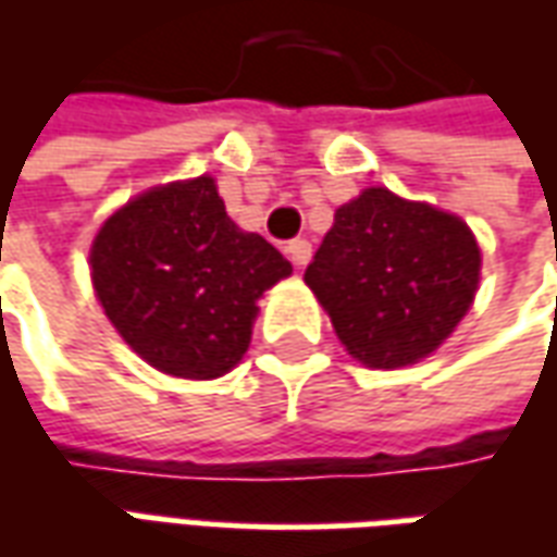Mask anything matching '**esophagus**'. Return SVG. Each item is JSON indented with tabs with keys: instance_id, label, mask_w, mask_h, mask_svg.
Instances as JSON below:
<instances>
[{
	"instance_id": "1",
	"label": "esophagus",
	"mask_w": 557,
	"mask_h": 557,
	"mask_svg": "<svg viewBox=\"0 0 557 557\" xmlns=\"http://www.w3.org/2000/svg\"><path fill=\"white\" fill-rule=\"evenodd\" d=\"M286 253H289L292 265L304 268L310 262V256H313V244L307 242V238H295V242L286 244Z\"/></svg>"
}]
</instances>
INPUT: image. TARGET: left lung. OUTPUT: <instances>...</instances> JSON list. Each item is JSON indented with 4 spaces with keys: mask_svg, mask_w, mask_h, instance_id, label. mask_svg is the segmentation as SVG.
Masks as SVG:
<instances>
[{
    "mask_svg": "<svg viewBox=\"0 0 557 557\" xmlns=\"http://www.w3.org/2000/svg\"><path fill=\"white\" fill-rule=\"evenodd\" d=\"M304 280L351 358L394 370L438 349L468 313L480 247L454 214L370 187L337 208Z\"/></svg>",
    "mask_w": 557,
    "mask_h": 557,
    "instance_id": "8db88e82",
    "label": "left lung"
}]
</instances>
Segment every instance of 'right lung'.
<instances>
[{
	"label": "right lung",
	"instance_id": "add662e5",
	"mask_svg": "<svg viewBox=\"0 0 557 557\" xmlns=\"http://www.w3.org/2000/svg\"><path fill=\"white\" fill-rule=\"evenodd\" d=\"M103 313L139 358L182 379H218L242 361L256 301L292 265L238 230L214 178L154 187L119 208L91 244Z\"/></svg>",
	"mask_w": 557,
	"mask_h": 557
}]
</instances>
